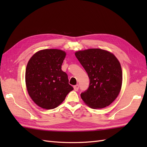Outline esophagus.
Masks as SVG:
<instances>
[{"mask_svg": "<svg viewBox=\"0 0 147 147\" xmlns=\"http://www.w3.org/2000/svg\"><path fill=\"white\" fill-rule=\"evenodd\" d=\"M78 88H79V86H78V84H76V85H75V86H74V90H75V91H77L78 90Z\"/></svg>", "mask_w": 147, "mask_h": 147, "instance_id": "1", "label": "esophagus"}]
</instances>
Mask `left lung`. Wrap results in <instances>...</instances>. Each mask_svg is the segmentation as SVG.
<instances>
[{
	"instance_id": "8db88e82",
	"label": "left lung",
	"mask_w": 147,
	"mask_h": 147,
	"mask_svg": "<svg viewBox=\"0 0 147 147\" xmlns=\"http://www.w3.org/2000/svg\"><path fill=\"white\" fill-rule=\"evenodd\" d=\"M90 79L88 90L82 92L84 103L94 109L109 106L121 91L123 73L118 59L112 53L90 48L75 53Z\"/></svg>"
}]
</instances>
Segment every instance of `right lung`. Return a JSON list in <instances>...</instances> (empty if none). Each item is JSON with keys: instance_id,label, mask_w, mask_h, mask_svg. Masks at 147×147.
<instances>
[{"instance_id": "right-lung-1", "label": "right lung", "mask_w": 147, "mask_h": 147, "mask_svg": "<svg viewBox=\"0 0 147 147\" xmlns=\"http://www.w3.org/2000/svg\"><path fill=\"white\" fill-rule=\"evenodd\" d=\"M66 53L58 49L36 52L26 66V85L30 98L40 107L56 108L74 90L68 76L61 69Z\"/></svg>"}]
</instances>
